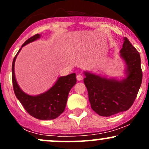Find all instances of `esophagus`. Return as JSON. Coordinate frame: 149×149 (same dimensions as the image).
Listing matches in <instances>:
<instances>
[{
  "mask_svg": "<svg viewBox=\"0 0 149 149\" xmlns=\"http://www.w3.org/2000/svg\"><path fill=\"white\" fill-rule=\"evenodd\" d=\"M76 78H77V80L80 81V80H82L83 79V76L81 74V73H78V74L77 75Z\"/></svg>",
  "mask_w": 149,
  "mask_h": 149,
  "instance_id": "1",
  "label": "esophagus"
}]
</instances>
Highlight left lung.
<instances>
[{
    "instance_id": "left-lung-1",
    "label": "left lung",
    "mask_w": 149,
    "mask_h": 149,
    "mask_svg": "<svg viewBox=\"0 0 149 149\" xmlns=\"http://www.w3.org/2000/svg\"><path fill=\"white\" fill-rule=\"evenodd\" d=\"M120 55L127 66V77L118 81L85 73L84 83L88 89L92 110L101 116H111L125 111L132 107L142 82L139 53L127 38Z\"/></svg>"
}]
</instances>
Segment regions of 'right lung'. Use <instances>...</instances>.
Returning a JSON list of instances; mask_svg holds the SVG:
<instances>
[{
    "instance_id": "1",
    "label": "right lung",
    "mask_w": 149,
    "mask_h": 149,
    "mask_svg": "<svg viewBox=\"0 0 149 149\" xmlns=\"http://www.w3.org/2000/svg\"><path fill=\"white\" fill-rule=\"evenodd\" d=\"M40 36L37 33L29 38L22 45V47L37 40ZM22 47L15 55L12 65L13 85L15 95L28 113L35 118L38 120L57 118L64 111L70 90L76 83V73L59 77L54 85L45 93L38 96L26 95L19 88L15 76V61Z\"/></svg>"
}]
</instances>
